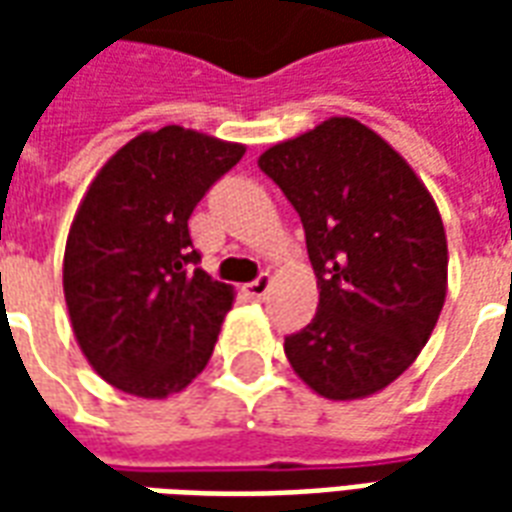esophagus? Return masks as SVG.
<instances>
[{
    "label": "esophagus",
    "instance_id": "1",
    "mask_svg": "<svg viewBox=\"0 0 512 512\" xmlns=\"http://www.w3.org/2000/svg\"><path fill=\"white\" fill-rule=\"evenodd\" d=\"M268 288H271V274H263V277H257L255 282L244 285V293L249 299H263L268 293Z\"/></svg>",
    "mask_w": 512,
    "mask_h": 512
}]
</instances>
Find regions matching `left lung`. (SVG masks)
<instances>
[{"label": "left lung", "instance_id": "8db88e82", "mask_svg": "<svg viewBox=\"0 0 512 512\" xmlns=\"http://www.w3.org/2000/svg\"><path fill=\"white\" fill-rule=\"evenodd\" d=\"M257 167L285 191L307 235L318 312L285 337L312 392L362 400L414 365L447 296L436 202L395 147L354 117L271 145Z\"/></svg>", "mask_w": 512, "mask_h": 512}]
</instances>
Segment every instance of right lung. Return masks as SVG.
<instances>
[{
	"label": "right lung",
	"mask_w": 512,
	"mask_h": 512,
	"mask_svg": "<svg viewBox=\"0 0 512 512\" xmlns=\"http://www.w3.org/2000/svg\"><path fill=\"white\" fill-rule=\"evenodd\" d=\"M244 153L183 126L142 131L79 202L62 260L65 304L90 367L120 392L161 400L208 365L235 293L194 268L189 216Z\"/></svg>",
	"instance_id": "add662e5"
}]
</instances>
